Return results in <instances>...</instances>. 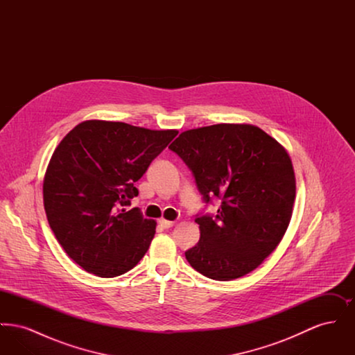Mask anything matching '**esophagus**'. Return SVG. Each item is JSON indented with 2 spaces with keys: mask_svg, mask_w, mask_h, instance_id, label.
<instances>
[{
  "mask_svg": "<svg viewBox=\"0 0 355 355\" xmlns=\"http://www.w3.org/2000/svg\"><path fill=\"white\" fill-rule=\"evenodd\" d=\"M174 223H175V222H173V220H164V218L159 220V225H161L162 227H165V229L174 226Z\"/></svg>",
  "mask_w": 355,
  "mask_h": 355,
  "instance_id": "1",
  "label": "esophagus"
}]
</instances>
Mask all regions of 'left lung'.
<instances>
[{
	"label": "left lung",
	"instance_id": "8db88e82",
	"mask_svg": "<svg viewBox=\"0 0 355 355\" xmlns=\"http://www.w3.org/2000/svg\"><path fill=\"white\" fill-rule=\"evenodd\" d=\"M170 150L194 174L218 214L197 217L201 236L186 252L193 269L230 281L257 269L279 245L291 220L295 175L286 149L250 123H217L182 132Z\"/></svg>",
	"mask_w": 355,
	"mask_h": 355
}]
</instances>
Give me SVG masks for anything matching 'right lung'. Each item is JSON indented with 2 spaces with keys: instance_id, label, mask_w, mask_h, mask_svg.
Returning a JSON list of instances; mask_svg holds the SVG:
<instances>
[{
  "instance_id": "right-lung-1",
  "label": "right lung",
  "mask_w": 355,
  "mask_h": 355,
  "mask_svg": "<svg viewBox=\"0 0 355 355\" xmlns=\"http://www.w3.org/2000/svg\"><path fill=\"white\" fill-rule=\"evenodd\" d=\"M177 135L87 119L58 144L44 177V207L57 241L84 270L113 278L148 252L157 222L123 206L138 196L135 182Z\"/></svg>"
}]
</instances>
